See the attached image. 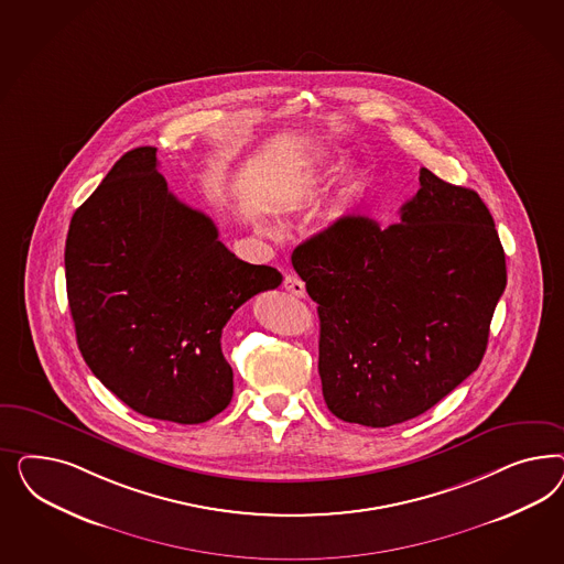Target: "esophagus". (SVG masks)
I'll return each mask as SVG.
<instances>
[{
    "mask_svg": "<svg viewBox=\"0 0 564 564\" xmlns=\"http://www.w3.org/2000/svg\"><path fill=\"white\" fill-rule=\"evenodd\" d=\"M283 288L290 291L291 295H295V297H304L306 295V285H304V281L297 274H288L285 281H283Z\"/></svg>",
    "mask_w": 564,
    "mask_h": 564,
    "instance_id": "esophagus-1",
    "label": "esophagus"
}]
</instances>
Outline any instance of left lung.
<instances>
[{
  "label": "left lung",
  "mask_w": 564,
  "mask_h": 564,
  "mask_svg": "<svg viewBox=\"0 0 564 564\" xmlns=\"http://www.w3.org/2000/svg\"><path fill=\"white\" fill-rule=\"evenodd\" d=\"M291 264L318 304V375L343 422L387 427L434 408L478 370L507 288L478 192L420 170L401 223L341 217Z\"/></svg>",
  "instance_id": "8db88e82"
}]
</instances>
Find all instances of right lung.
Wrapping results in <instances>:
<instances>
[{
    "instance_id": "obj_1",
    "label": "right lung",
    "mask_w": 564,
    "mask_h": 564,
    "mask_svg": "<svg viewBox=\"0 0 564 564\" xmlns=\"http://www.w3.org/2000/svg\"><path fill=\"white\" fill-rule=\"evenodd\" d=\"M156 165L154 147L123 154L74 213L69 312L88 368L128 408L203 424L234 397L223 326L283 276L231 254L215 223L180 203Z\"/></svg>"
}]
</instances>
